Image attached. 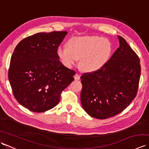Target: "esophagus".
I'll list each match as a JSON object with an SVG mask.
<instances>
[{
	"instance_id": "1",
	"label": "esophagus",
	"mask_w": 149,
	"mask_h": 149,
	"mask_svg": "<svg viewBox=\"0 0 149 149\" xmlns=\"http://www.w3.org/2000/svg\"><path fill=\"white\" fill-rule=\"evenodd\" d=\"M74 79L75 80H79L80 79V75H79L78 74H76L75 75H74Z\"/></svg>"
}]
</instances>
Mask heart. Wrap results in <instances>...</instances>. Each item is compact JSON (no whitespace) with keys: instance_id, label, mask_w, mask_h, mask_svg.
I'll return each mask as SVG.
<instances>
[{"instance_id":"obj_1","label":"heart","mask_w":149,"mask_h":149,"mask_svg":"<svg viewBox=\"0 0 149 149\" xmlns=\"http://www.w3.org/2000/svg\"><path fill=\"white\" fill-rule=\"evenodd\" d=\"M68 46L59 47L57 54L63 64L67 67L76 63L85 72L100 69L107 61L111 52V45L106 38L97 36L72 38Z\"/></svg>"}]
</instances>
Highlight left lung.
<instances>
[{"instance_id": "8db88e82", "label": "left lung", "mask_w": 149, "mask_h": 149, "mask_svg": "<svg viewBox=\"0 0 149 149\" xmlns=\"http://www.w3.org/2000/svg\"><path fill=\"white\" fill-rule=\"evenodd\" d=\"M120 47L102 68L81 77V101L88 115L106 119L118 115L137 94L140 61L125 39L118 36Z\"/></svg>"}]
</instances>
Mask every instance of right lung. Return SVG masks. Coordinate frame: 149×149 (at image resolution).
Here are the masks:
<instances>
[{"label": "right lung", "instance_id": "1", "mask_svg": "<svg viewBox=\"0 0 149 149\" xmlns=\"http://www.w3.org/2000/svg\"><path fill=\"white\" fill-rule=\"evenodd\" d=\"M66 31L40 33L22 40L13 53L8 79L15 99L31 111L54 107L75 72L62 64L57 50Z\"/></svg>", "mask_w": 149, "mask_h": 149}]
</instances>
